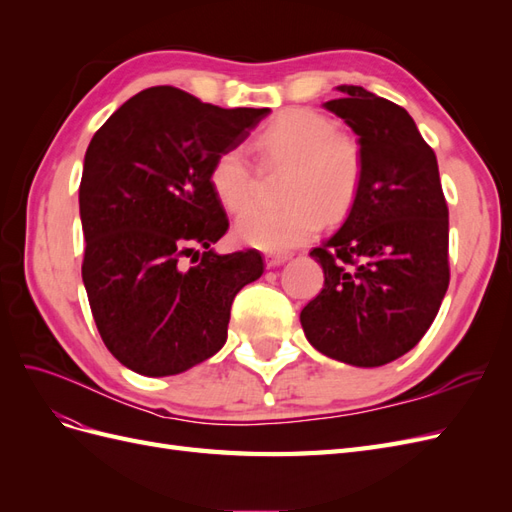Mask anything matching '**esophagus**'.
I'll return each mask as SVG.
<instances>
[{
  "instance_id": "esophagus-1",
  "label": "esophagus",
  "mask_w": 512,
  "mask_h": 512,
  "mask_svg": "<svg viewBox=\"0 0 512 512\" xmlns=\"http://www.w3.org/2000/svg\"><path fill=\"white\" fill-rule=\"evenodd\" d=\"M288 258H290V254H267V256H265V262H267L269 269H275V267L284 265V262H286Z\"/></svg>"
}]
</instances>
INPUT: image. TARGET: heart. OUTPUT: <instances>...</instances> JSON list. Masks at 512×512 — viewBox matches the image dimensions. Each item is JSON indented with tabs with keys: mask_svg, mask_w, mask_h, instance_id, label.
<instances>
[{
	"mask_svg": "<svg viewBox=\"0 0 512 512\" xmlns=\"http://www.w3.org/2000/svg\"><path fill=\"white\" fill-rule=\"evenodd\" d=\"M265 168H286L277 209H256L235 226V237L262 252L280 254L305 243L324 220L337 222L354 207L365 179V153L356 136L314 108H288L254 136ZM209 185L232 215L256 203L258 173L243 147H224L209 166Z\"/></svg>",
	"mask_w": 512,
	"mask_h": 512,
	"instance_id": "b5f03b06",
	"label": "heart"
}]
</instances>
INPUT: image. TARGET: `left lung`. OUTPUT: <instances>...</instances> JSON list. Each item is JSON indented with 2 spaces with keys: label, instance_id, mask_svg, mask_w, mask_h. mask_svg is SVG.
Masks as SVG:
<instances>
[{
  "label": "left lung",
  "instance_id": "1",
  "mask_svg": "<svg viewBox=\"0 0 512 512\" xmlns=\"http://www.w3.org/2000/svg\"><path fill=\"white\" fill-rule=\"evenodd\" d=\"M324 102L359 136L365 179L335 235L314 247L324 288L301 312L329 359L380 367L412 350L448 288V207L438 160L406 108L356 85Z\"/></svg>",
  "mask_w": 512,
  "mask_h": 512
}]
</instances>
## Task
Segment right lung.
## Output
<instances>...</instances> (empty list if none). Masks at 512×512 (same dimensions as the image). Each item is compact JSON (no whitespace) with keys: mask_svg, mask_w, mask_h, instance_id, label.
Listing matches in <instances>:
<instances>
[{"mask_svg":"<svg viewBox=\"0 0 512 512\" xmlns=\"http://www.w3.org/2000/svg\"><path fill=\"white\" fill-rule=\"evenodd\" d=\"M269 113L162 85L121 104L91 138L79 188L83 284L104 346L136 374L207 361L226 344L235 294L265 271L256 250L211 247L228 218L209 166ZM190 255L198 266L184 265Z\"/></svg>","mask_w":512,"mask_h":512,"instance_id":"1","label":"right lung"}]
</instances>
